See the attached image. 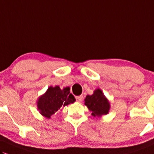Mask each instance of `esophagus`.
Wrapping results in <instances>:
<instances>
[{"mask_svg":"<svg viewBox=\"0 0 154 154\" xmlns=\"http://www.w3.org/2000/svg\"><path fill=\"white\" fill-rule=\"evenodd\" d=\"M75 98H76V100H77V101H79V102H81V100H83V96H82V95H81V96H76V97H75Z\"/></svg>","mask_w":154,"mask_h":154,"instance_id":"34e87169","label":"esophagus"}]
</instances>
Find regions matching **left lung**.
<instances>
[{
    "mask_svg": "<svg viewBox=\"0 0 154 154\" xmlns=\"http://www.w3.org/2000/svg\"><path fill=\"white\" fill-rule=\"evenodd\" d=\"M84 101L85 105L92 112L93 116L100 117L109 113L110 103L99 88L95 90L91 96H86Z\"/></svg>",
    "mask_w": 154,
    "mask_h": 154,
    "instance_id": "1",
    "label": "left lung"
}]
</instances>
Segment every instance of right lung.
<instances>
[{"mask_svg": "<svg viewBox=\"0 0 154 154\" xmlns=\"http://www.w3.org/2000/svg\"><path fill=\"white\" fill-rule=\"evenodd\" d=\"M75 101V98L70 93L69 87L60 89L58 86H50L46 92L39 97L37 106L41 115L50 119L60 107H64Z\"/></svg>", "mask_w": 154, "mask_h": 154, "instance_id": "right-lung-1", "label": "right lung"}]
</instances>
